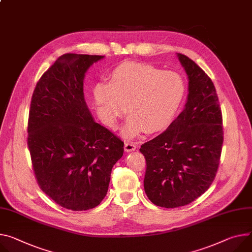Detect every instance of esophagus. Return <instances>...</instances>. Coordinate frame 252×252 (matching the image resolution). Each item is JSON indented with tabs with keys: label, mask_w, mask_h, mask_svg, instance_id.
<instances>
[{
	"label": "esophagus",
	"mask_w": 252,
	"mask_h": 252,
	"mask_svg": "<svg viewBox=\"0 0 252 252\" xmlns=\"http://www.w3.org/2000/svg\"><path fill=\"white\" fill-rule=\"evenodd\" d=\"M135 149H136V146H135V144L132 143V142H126V143L125 144V151H126V152H132V151H134Z\"/></svg>",
	"instance_id": "1"
}]
</instances>
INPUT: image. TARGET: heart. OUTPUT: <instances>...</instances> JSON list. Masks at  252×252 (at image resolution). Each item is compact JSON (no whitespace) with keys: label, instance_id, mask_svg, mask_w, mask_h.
<instances>
[{"label":"heart","instance_id":"heart-1","mask_svg":"<svg viewBox=\"0 0 252 252\" xmlns=\"http://www.w3.org/2000/svg\"><path fill=\"white\" fill-rule=\"evenodd\" d=\"M93 94L100 117L108 126L116 124L126 108L129 116L122 134L132 139L146 128L161 129L174 119L186 95V83L173 71L125 63L111 72L108 83H97Z\"/></svg>","mask_w":252,"mask_h":252}]
</instances>
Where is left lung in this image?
I'll return each instance as SVG.
<instances>
[{"mask_svg": "<svg viewBox=\"0 0 252 252\" xmlns=\"http://www.w3.org/2000/svg\"><path fill=\"white\" fill-rule=\"evenodd\" d=\"M177 56L188 75L187 102L165 131L140 149L147 163L145 192L165 208L188 205L209 189L223 144L222 113L212 80L189 57Z\"/></svg>", "mask_w": 252, "mask_h": 252, "instance_id": "obj_1", "label": "left lung"}]
</instances>
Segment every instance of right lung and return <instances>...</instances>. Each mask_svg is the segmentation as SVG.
<instances>
[{
    "mask_svg": "<svg viewBox=\"0 0 252 252\" xmlns=\"http://www.w3.org/2000/svg\"><path fill=\"white\" fill-rule=\"evenodd\" d=\"M104 56L67 53L36 84L28 148L41 190L63 208L93 209L105 197L124 142L94 122L83 94L88 68Z\"/></svg>",
    "mask_w": 252,
    "mask_h": 252,
    "instance_id": "1",
    "label": "right lung"
}]
</instances>
